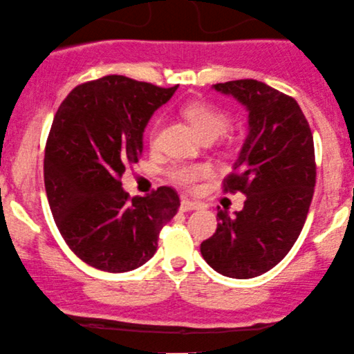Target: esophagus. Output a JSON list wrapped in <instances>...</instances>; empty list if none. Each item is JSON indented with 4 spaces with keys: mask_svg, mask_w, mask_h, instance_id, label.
<instances>
[{
    "mask_svg": "<svg viewBox=\"0 0 354 354\" xmlns=\"http://www.w3.org/2000/svg\"><path fill=\"white\" fill-rule=\"evenodd\" d=\"M198 207H201V205H198L197 202L189 201V198H182V202H180L182 212H190V210H197Z\"/></svg>",
    "mask_w": 354,
    "mask_h": 354,
    "instance_id": "obj_1",
    "label": "esophagus"
}]
</instances>
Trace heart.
I'll return each instance as SVG.
<instances>
[{"instance_id":"1","label":"heart","mask_w":354,"mask_h":354,"mask_svg":"<svg viewBox=\"0 0 354 354\" xmlns=\"http://www.w3.org/2000/svg\"><path fill=\"white\" fill-rule=\"evenodd\" d=\"M184 117L190 122L198 137L202 140H216L221 135L225 133L229 129V117L216 106L207 105V103H189L184 106ZM158 127L156 125L150 130V142H156ZM209 176V169L205 165H178L170 170V177L174 182L184 185V187H194L201 178Z\"/></svg>"}]
</instances>
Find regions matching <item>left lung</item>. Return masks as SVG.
Wrapping results in <instances>:
<instances>
[{"instance_id": "8db88e82", "label": "left lung", "mask_w": 354, "mask_h": 354, "mask_svg": "<svg viewBox=\"0 0 354 354\" xmlns=\"http://www.w3.org/2000/svg\"><path fill=\"white\" fill-rule=\"evenodd\" d=\"M248 110L249 132L224 178L225 192L245 194L234 216L217 212L216 234L201 244L214 271L251 279L284 259L303 230L316 184L315 144L292 97L257 80L212 85Z\"/></svg>"}]
</instances>
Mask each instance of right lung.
<instances>
[{"instance_id": "1", "label": "right lung", "mask_w": 354, "mask_h": 354, "mask_svg": "<svg viewBox=\"0 0 354 354\" xmlns=\"http://www.w3.org/2000/svg\"><path fill=\"white\" fill-rule=\"evenodd\" d=\"M122 75L82 83L62 102L45 149V189L55 224L83 263L106 272L144 266L177 214V192L130 198L125 165L137 164L150 117L176 93Z\"/></svg>"}]
</instances>
